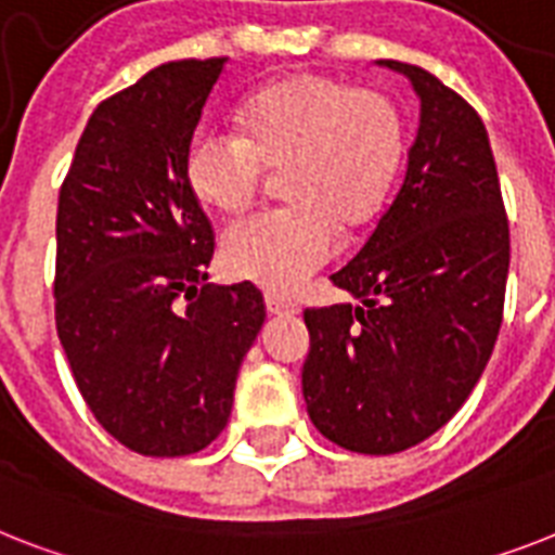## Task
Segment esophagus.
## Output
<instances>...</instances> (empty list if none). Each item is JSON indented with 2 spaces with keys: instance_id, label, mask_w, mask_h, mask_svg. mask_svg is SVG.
<instances>
[{
  "instance_id": "1",
  "label": "esophagus",
  "mask_w": 555,
  "mask_h": 555,
  "mask_svg": "<svg viewBox=\"0 0 555 555\" xmlns=\"http://www.w3.org/2000/svg\"><path fill=\"white\" fill-rule=\"evenodd\" d=\"M264 305H268V310L273 317H293V313H299V301L273 291L264 293Z\"/></svg>"
}]
</instances>
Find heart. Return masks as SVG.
Segmentation results:
<instances>
[{
  "instance_id": "heart-1",
  "label": "heart",
  "mask_w": 555,
  "mask_h": 555,
  "mask_svg": "<svg viewBox=\"0 0 555 555\" xmlns=\"http://www.w3.org/2000/svg\"><path fill=\"white\" fill-rule=\"evenodd\" d=\"M402 151L390 99L301 74L259 90L242 111V133L196 130L184 168L193 193L231 219L254 207L264 168H287L291 205L224 233L222 264L270 291H296L336 256L339 224L356 228L379 210Z\"/></svg>"
}]
</instances>
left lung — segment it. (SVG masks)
Returning <instances> with one entry per match:
<instances>
[{"instance_id": "1", "label": "left lung", "mask_w": 555, "mask_h": 555, "mask_svg": "<svg viewBox=\"0 0 555 555\" xmlns=\"http://www.w3.org/2000/svg\"><path fill=\"white\" fill-rule=\"evenodd\" d=\"M410 79L416 142L402 188L331 282L359 305L308 308V416L353 453L408 450L456 416L485 373L511 268V228L479 114L425 67Z\"/></svg>"}]
</instances>
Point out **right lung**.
Segmentation results:
<instances>
[{
    "label": "right lung",
    "instance_id": "1",
    "mask_svg": "<svg viewBox=\"0 0 555 555\" xmlns=\"http://www.w3.org/2000/svg\"><path fill=\"white\" fill-rule=\"evenodd\" d=\"M224 62H168L105 99L59 191V341L90 413L142 456L222 434L264 324L256 285H205L214 228L184 168Z\"/></svg>",
    "mask_w": 555,
    "mask_h": 555
}]
</instances>
